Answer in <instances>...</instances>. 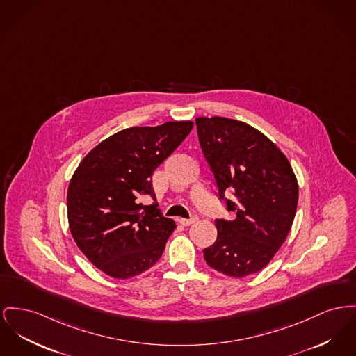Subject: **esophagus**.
Returning <instances> with one entry per match:
<instances>
[{"instance_id": "34e87169", "label": "esophagus", "mask_w": 356, "mask_h": 356, "mask_svg": "<svg viewBox=\"0 0 356 356\" xmlns=\"http://www.w3.org/2000/svg\"><path fill=\"white\" fill-rule=\"evenodd\" d=\"M196 220H197V216L195 215V216H192V218H189V219L180 218V219H179V223H180V225H183V226H191V225H193Z\"/></svg>"}]
</instances>
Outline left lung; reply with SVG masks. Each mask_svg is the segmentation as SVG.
Here are the masks:
<instances>
[{
    "label": "left lung",
    "mask_w": 356,
    "mask_h": 356,
    "mask_svg": "<svg viewBox=\"0 0 356 356\" xmlns=\"http://www.w3.org/2000/svg\"><path fill=\"white\" fill-rule=\"evenodd\" d=\"M195 122L218 196L234 212L231 220H215L218 238L203 250L204 259L229 277L259 272L292 229L298 202L292 165L272 140L246 122L225 117Z\"/></svg>",
    "instance_id": "8db88e82"
}]
</instances>
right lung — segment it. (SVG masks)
<instances>
[{"instance_id":"add662e5","label":"right lung","mask_w":356,"mask_h":356,"mask_svg":"<svg viewBox=\"0 0 356 356\" xmlns=\"http://www.w3.org/2000/svg\"><path fill=\"white\" fill-rule=\"evenodd\" d=\"M192 121L124 129L92 147L75 169L67 191L71 235L101 272L127 280L150 269L163 255L176 229L157 204L140 199L153 195L152 175L179 147Z\"/></svg>"}]
</instances>
